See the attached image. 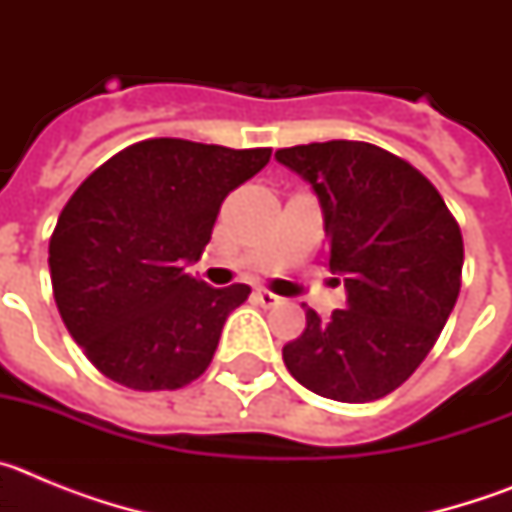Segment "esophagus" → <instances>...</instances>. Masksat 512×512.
<instances>
[{
	"label": "esophagus",
	"instance_id": "34e87169",
	"mask_svg": "<svg viewBox=\"0 0 512 512\" xmlns=\"http://www.w3.org/2000/svg\"><path fill=\"white\" fill-rule=\"evenodd\" d=\"M253 297H256V302H259L261 307H277L284 302L282 297L274 295V292H269V289H256V292H253Z\"/></svg>",
	"mask_w": 512,
	"mask_h": 512
}]
</instances>
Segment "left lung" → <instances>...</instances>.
<instances>
[{
	"instance_id": "left-lung-1",
	"label": "left lung",
	"mask_w": 512,
	"mask_h": 512,
	"mask_svg": "<svg viewBox=\"0 0 512 512\" xmlns=\"http://www.w3.org/2000/svg\"><path fill=\"white\" fill-rule=\"evenodd\" d=\"M277 161L318 192L328 264L348 292V307L330 320L307 307L284 364L320 397L379 400L423 364L454 310L459 223L413 164L364 140L279 148Z\"/></svg>"
}]
</instances>
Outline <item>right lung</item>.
<instances>
[{
  "instance_id": "add662e5",
  "label": "right lung",
  "mask_w": 512,
  "mask_h": 512,
  "mask_svg": "<svg viewBox=\"0 0 512 512\" xmlns=\"http://www.w3.org/2000/svg\"><path fill=\"white\" fill-rule=\"evenodd\" d=\"M271 148L148 138L79 184L48 246L53 297L71 338L112 382L179 390L205 374L248 284L215 289L187 274L223 200Z\"/></svg>"
}]
</instances>
